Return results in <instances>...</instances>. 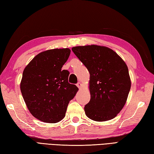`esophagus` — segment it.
<instances>
[{"instance_id": "esophagus-1", "label": "esophagus", "mask_w": 154, "mask_h": 154, "mask_svg": "<svg viewBox=\"0 0 154 154\" xmlns=\"http://www.w3.org/2000/svg\"><path fill=\"white\" fill-rule=\"evenodd\" d=\"M81 86H82V85H81V83H80V82H78V83H77V87H78V88H81Z\"/></svg>"}]
</instances>
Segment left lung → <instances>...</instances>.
I'll use <instances>...</instances> for the list:
<instances>
[{
  "label": "left lung",
  "instance_id": "1",
  "mask_svg": "<svg viewBox=\"0 0 154 154\" xmlns=\"http://www.w3.org/2000/svg\"><path fill=\"white\" fill-rule=\"evenodd\" d=\"M72 51L90 73L91 100L85 106L86 116L96 121L113 119L125 104L131 89L126 63L105 46H75Z\"/></svg>",
  "mask_w": 154,
  "mask_h": 154
}]
</instances>
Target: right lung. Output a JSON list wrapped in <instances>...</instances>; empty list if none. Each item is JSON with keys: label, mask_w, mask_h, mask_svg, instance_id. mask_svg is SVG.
Segmentation results:
<instances>
[{"label": "right lung", "mask_w": 154, "mask_h": 154, "mask_svg": "<svg viewBox=\"0 0 154 154\" xmlns=\"http://www.w3.org/2000/svg\"><path fill=\"white\" fill-rule=\"evenodd\" d=\"M69 48L48 50L38 54L24 69L20 89L31 113L46 123L59 122L78 91L68 82L69 72L62 69Z\"/></svg>", "instance_id": "1"}]
</instances>
